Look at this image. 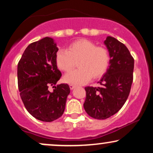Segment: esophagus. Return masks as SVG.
I'll list each match as a JSON object with an SVG mask.
<instances>
[{
    "label": "esophagus",
    "mask_w": 153,
    "mask_h": 153,
    "mask_svg": "<svg viewBox=\"0 0 153 153\" xmlns=\"http://www.w3.org/2000/svg\"><path fill=\"white\" fill-rule=\"evenodd\" d=\"M76 88V85H70V88L71 89V90H73V89L74 88Z\"/></svg>",
    "instance_id": "obj_1"
}]
</instances>
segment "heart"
Here are the masks:
<instances>
[{"mask_svg":"<svg viewBox=\"0 0 153 153\" xmlns=\"http://www.w3.org/2000/svg\"><path fill=\"white\" fill-rule=\"evenodd\" d=\"M78 69L65 75L64 81L74 85L87 83L91 78H98L106 73L109 55L106 49L96 47L92 42L80 39L71 44L68 50L60 49L56 54V62L61 71L70 72L78 61Z\"/></svg>","mask_w":153,"mask_h":153,"instance_id":"heart-1","label":"heart"}]
</instances>
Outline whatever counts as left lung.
<instances>
[{
	"label": "left lung",
	"mask_w": 153,
	"mask_h": 153,
	"mask_svg": "<svg viewBox=\"0 0 153 153\" xmlns=\"http://www.w3.org/2000/svg\"><path fill=\"white\" fill-rule=\"evenodd\" d=\"M104 45L109 53V67L99 82L101 86L85 88L84 109L96 119L108 118L121 109L129 96L133 81L134 61L127 47L109 36Z\"/></svg>",
	"instance_id": "1"
}]
</instances>
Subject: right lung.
<instances>
[{"label": "right lung", "instance_id": "add662e5", "mask_svg": "<svg viewBox=\"0 0 153 153\" xmlns=\"http://www.w3.org/2000/svg\"><path fill=\"white\" fill-rule=\"evenodd\" d=\"M57 51L53 39H42L26 47L17 68L18 86L24 106L42 122H52L62 115L71 92L68 84L56 85L62 75L56 62ZM50 86L54 88L52 92L48 90Z\"/></svg>", "mask_w": 153, "mask_h": 153}]
</instances>
